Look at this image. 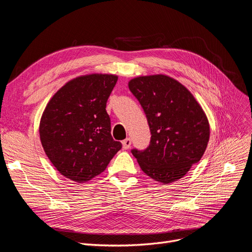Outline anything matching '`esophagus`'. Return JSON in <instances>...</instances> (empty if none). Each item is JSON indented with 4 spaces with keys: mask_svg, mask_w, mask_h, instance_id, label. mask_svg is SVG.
Segmentation results:
<instances>
[{
    "mask_svg": "<svg viewBox=\"0 0 252 252\" xmlns=\"http://www.w3.org/2000/svg\"><path fill=\"white\" fill-rule=\"evenodd\" d=\"M130 145H131V141H130L129 138H126V139H125L123 141V147H124V149H126V150L128 149L130 147Z\"/></svg>",
    "mask_w": 252,
    "mask_h": 252,
    "instance_id": "obj_1",
    "label": "esophagus"
}]
</instances>
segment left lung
Masks as SVG:
<instances>
[{
  "label": "left lung",
  "mask_w": 252,
  "mask_h": 252,
  "mask_svg": "<svg viewBox=\"0 0 252 252\" xmlns=\"http://www.w3.org/2000/svg\"><path fill=\"white\" fill-rule=\"evenodd\" d=\"M128 88L146 114L151 131L146 149H131L140 167L162 184L183 178L199 162L209 140L201 106L182 84L163 74L136 77Z\"/></svg>",
  "instance_id": "obj_1"
}]
</instances>
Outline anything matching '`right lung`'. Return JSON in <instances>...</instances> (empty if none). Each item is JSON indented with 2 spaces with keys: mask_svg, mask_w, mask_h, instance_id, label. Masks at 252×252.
I'll use <instances>...</instances> for the list:
<instances>
[{
  "mask_svg": "<svg viewBox=\"0 0 252 252\" xmlns=\"http://www.w3.org/2000/svg\"><path fill=\"white\" fill-rule=\"evenodd\" d=\"M117 82L90 74L64 85L49 101L39 124L43 148L59 173L77 183L100 175L122 149L111 136L106 103Z\"/></svg>",
  "mask_w": 252,
  "mask_h": 252,
  "instance_id": "right-lung-1",
  "label": "right lung"
}]
</instances>
